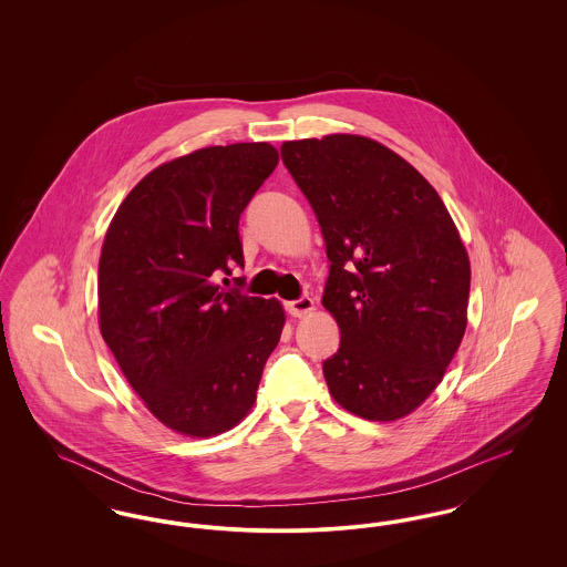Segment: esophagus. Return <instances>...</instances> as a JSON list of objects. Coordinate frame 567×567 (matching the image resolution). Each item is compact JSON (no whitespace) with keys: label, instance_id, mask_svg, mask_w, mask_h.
<instances>
[{"label":"esophagus","instance_id":"34e87169","mask_svg":"<svg viewBox=\"0 0 567 567\" xmlns=\"http://www.w3.org/2000/svg\"><path fill=\"white\" fill-rule=\"evenodd\" d=\"M287 310H289L291 317H297V319L308 317V315L315 310V299L308 296L299 297L296 301H289V303H287Z\"/></svg>","mask_w":567,"mask_h":567}]
</instances>
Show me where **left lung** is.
Returning a JSON list of instances; mask_svg holds the SVG:
<instances>
[{"instance_id": "left-lung-1", "label": "left lung", "mask_w": 567, "mask_h": 567, "mask_svg": "<svg viewBox=\"0 0 567 567\" xmlns=\"http://www.w3.org/2000/svg\"><path fill=\"white\" fill-rule=\"evenodd\" d=\"M321 225L323 306L340 349L323 361L329 393L368 421H395L440 384L467 324L470 259L432 185L370 137L324 135L280 146Z\"/></svg>"}]
</instances>
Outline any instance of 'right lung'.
Returning <instances> with one entry per match:
<instances>
[{
  "mask_svg": "<svg viewBox=\"0 0 567 567\" xmlns=\"http://www.w3.org/2000/svg\"><path fill=\"white\" fill-rule=\"evenodd\" d=\"M276 165L268 142L199 148L144 176L110 223L100 329L135 393L174 432L208 437L238 425L280 340L276 299L216 285L244 268L240 215Z\"/></svg>",
  "mask_w": 567,
  "mask_h": 567,
  "instance_id": "obj_1",
  "label": "right lung"
}]
</instances>
